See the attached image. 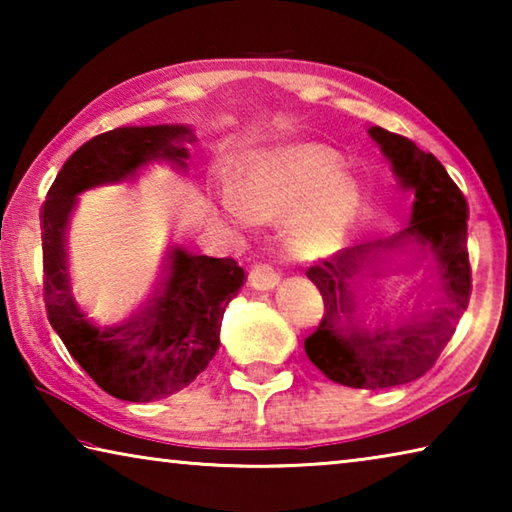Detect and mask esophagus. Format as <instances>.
<instances>
[{
  "mask_svg": "<svg viewBox=\"0 0 512 512\" xmlns=\"http://www.w3.org/2000/svg\"><path fill=\"white\" fill-rule=\"evenodd\" d=\"M248 280L250 287L257 291H271L280 284V273H277L271 264H255L250 268Z\"/></svg>",
  "mask_w": 512,
  "mask_h": 512,
  "instance_id": "1",
  "label": "esophagus"
}]
</instances>
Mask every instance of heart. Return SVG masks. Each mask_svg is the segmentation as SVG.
Instances as JSON below:
<instances>
[{
	"label": "heart",
	"instance_id": "heart-1",
	"mask_svg": "<svg viewBox=\"0 0 512 512\" xmlns=\"http://www.w3.org/2000/svg\"><path fill=\"white\" fill-rule=\"evenodd\" d=\"M339 164V155L318 144H287L257 151L239 167L237 180H223L216 205L239 225L287 214V244L302 257L339 250L361 210L359 185Z\"/></svg>",
	"mask_w": 512,
	"mask_h": 512
}]
</instances>
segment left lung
I'll list each match as a JSON object with an SVG mask.
<instances>
[{
    "instance_id": "obj_1",
    "label": "left lung",
    "mask_w": 512,
    "mask_h": 512,
    "mask_svg": "<svg viewBox=\"0 0 512 512\" xmlns=\"http://www.w3.org/2000/svg\"><path fill=\"white\" fill-rule=\"evenodd\" d=\"M397 183L413 194L411 221L393 237L361 241L311 266L307 277L325 302L307 336L311 363L350 388L404 386L427 372L456 332L472 293L467 259V201L436 155L402 135L370 126ZM406 254L425 268V298L409 317H381L369 300L378 268Z\"/></svg>"
}]
</instances>
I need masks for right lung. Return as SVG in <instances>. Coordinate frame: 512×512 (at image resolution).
<instances>
[{
	"label": "right lung",
	"mask_w": 512,
	"mask_h": 512,
	"mask_svg": "<svg viewBox=\"0 0 512 512\" xmlns=\"http://www.w3.org/2000/svg\"><path fill=\"white\" fill-rule=\"evenodd\" d=\"M194 140L185 124L101 133L69 155L42 205L47 318L74 361L117 400L153 402L192 384L219 350L225 307L244 287L246 273L230 257L171 246L162 277L140 307L119 318L97 316L76 296L69 277V219L79 194L135 180L146 164L169 162L185 171V144Z\"/></svg>",
	"instance_id": "1"
}]
</instances>
